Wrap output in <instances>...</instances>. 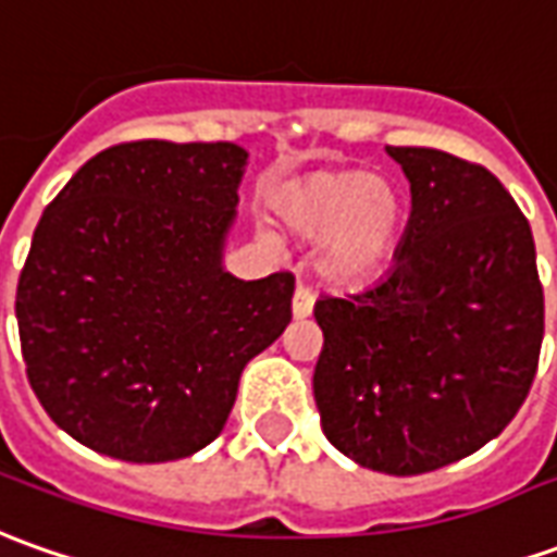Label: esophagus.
<instances>
[{
	"label": "esophagus",
	"instance_id": "esophagus-1",
	"mask_svg": "<svg viewBox=\"0 0 557 557\" xmlns=\"http://www.w3.org/2000/svg\"><path fill=\"white\" fill-rule=\"evenodd\" d=\"M310 310H313V293H310L308 286H298L293 295V317L295 320H305V317H310Z\"/></svg>",
	"mask_w": 557,
	"mask_h": 557
}]
</instances>
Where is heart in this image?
I'll list each match as a JSON object with an SVG mask.
<instances>
[{
  "label": "heart",
  "mask_w": 557,
  "mask_h": 557,
  "mask_svg": "<svg viewBox=\"0 0 557 557\" xmlns=\"http://www.w3.org/2000/svg\"><path fill=\"white\" fill-rule=\"evenodd\" d=\"M271 207L286 228L323 240L320 271L338 286H366L389 262L399 225V188L366 170H313L280 185Z\"/></svg>",
  "instance_id": "b5f03b06"
}]
</instances>
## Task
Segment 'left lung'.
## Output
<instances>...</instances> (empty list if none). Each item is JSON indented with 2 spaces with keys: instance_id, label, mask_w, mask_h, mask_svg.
Wrapping results in <instances>:
<instances>
[{
  "instance_id": "8db88e82",
  "label": "left lung",
  "mask_w": 557,
  "mask_h": 557,
  "mask_svg": "<svg viewBox=\"0 0 557 557\" xmlns=\"http://www.w3.org/2000/svg\"><path fill=\"white\" fill-rule=\"evenodd\" d=\"M411 183L396 262L313 305V399L359 467L421 475L479 451L518 414L543 347V283L524 213L482 164L389 146Z\"/></svg>"
}]
</instances>
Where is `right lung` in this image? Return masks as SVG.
Returning <instances> with one entry per match:
<instances>
[{
	"label": "right lung",
	"mask_w": 557,
	"mask_h": 557,
	"mask_svg": "<svg viewBox=\"0 0 557 557\" xmlns=\"http://www.w3.org/2000/svg\"><path fill=\"white\" fill-rule=\"evenodd\" d=\"M247 158L234 143H121L45 207L17 280L21 350L48 418L90 451H200L244 366L289 326V271L222 268Z\"/></svg>",
	"instance_id": "1"
}]
</instances>
